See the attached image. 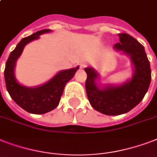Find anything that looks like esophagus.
Listing matches in <instances>:
<instances>
[{
    "label": "esophagus",
    "mask_w": 157,
    "mask_h": 157,
    "mask_svg": "<svg viewBox=\"0 0 157 157\" xmlns=\"http://www.w3.org/2000/svg\"><path fill=\"white\" fill-rule=\"evenodd\" d=\"M86 67V63H81V64H80V69H84Z\"/></svg>",
    "instance_id": "obj_1"
}]
</instances>
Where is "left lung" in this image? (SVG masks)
I'll return each mask as SVG.
<instances>
[{
	"label": "left lung",
	"instance_id": "8db88e82",
	"mask_svg": "<svg viewBox=\"0 0 157 157\" xmlns=\"http://www.w3.org/2000/svg\"><path fill=\"white\" fill-rule=\"evenodd\" d=\"M118 36L120 42L114 48L129 55L134 65V75L131 81L119 86H109L100 90L95 84L96 71L90 67L85 68L88 100L95 110L106 115L123 114L137 106L145 96L151 79L150 63L144 47L128 33H118Z\"/></svg>",
	"mask_w": 157,
	"mask_h": 157
}]
</instances>
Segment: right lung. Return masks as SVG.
<instances>
[{
	"mask_svg": "<svg viewBox=\"0 0 157 157\" xmlns=\"http://www.w3.org/2000/svg\"><path fill=\"white\" fill-rule=\"evenodd\" d=\"M50 29H43L28 36L17 44L6 63L4 76L7 91L19 106L29 113L43 114L54 109L61 100L65 85L72 78L79 67L60 71L47 83L35 88H28L18 83L14 75L15 62L20 56L26 44L39 38Z\"/></svg>",
	"mask_w": 157,
	"mask_h": 157,
	"instance_id": "obj_1",
	"label": "right lung"
}]
</instances>
